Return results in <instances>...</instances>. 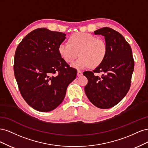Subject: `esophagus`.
I'll list each match as a JSON object with an SVG mask.
<instances>
[{"label": "esophagus", "instance_id": "1", "mask_svg": "<svg viewBox=\"0 0 148 148\" xmlns=\"http://www.w3.org/2000/svg\"><path fill=\"white\" fill-rule=\"evenodd\" d=\"M83 75V72L82 71H79V70H78V71H77V76L78 77H81V76Z\"/></svg>", "mask_w": 148, "mask_h": 148}]
</instances>
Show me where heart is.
Here are the masks:
<instances>
[{
  "label": "heart",
  "mask_w": 148,
  "mask_h": 148,
  "mask_svg": "<svg viewBox=\"0 0 148 148\" xmlns=\"http://www.w3.org/2000/svg\"><path fill=\"white\" fill-rule=\"evenodd\" d=\"M69 43H62L58 47L60 56L68 63L72 62L79 54V59L71 64L77 69L89 66L96 68L104 60L107 46L104 40L86 33H76L69 39Z\"/></svg>",
  "instance_id": "1"
}]
</instances>
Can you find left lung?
<instances>
[{"instance_id": "obj_1", "label": "left lung", "mask_w": 148, "mask_h": 148, "mask_svg": "<svg viewBox=\"0 0 148 148\" xmlns=\"http://www.w3.org/2000/svg\"><path fill=\"white\" fill-rule=\"evenodd\" d=\"M94 33L104 36L107 52L99 66L83 72L88 81L84 91L95 106L109 109L120 102L130 88L134 70L132 51L123 36L112 28L104 27ZM96 73L103 75L99 77L93 75Z\"/></svg>"}]
</instances>
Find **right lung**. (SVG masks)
<instances>
[{"label": "right lung", "instance_id": "right-lung-1", "mask_svg": "<svg viewBox=\"0 0 148 148\" xmlns=\"http://www.w3.org/2000/svg\"><path fill=\"white\" fill-rule=\"evenodd\" d=\"M66 34L46 28L31 31L18 46L14 58L15 77L20 92L31 107L49 112L59 106L77 70L62 58L58 47Z\"/></svg>", "mask_w": 148, "mask_h": 148}]
</instances>
